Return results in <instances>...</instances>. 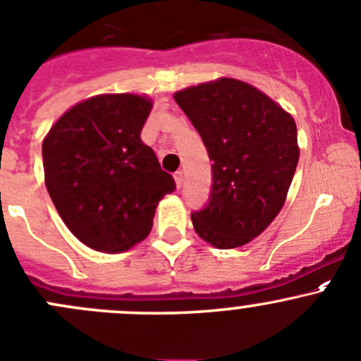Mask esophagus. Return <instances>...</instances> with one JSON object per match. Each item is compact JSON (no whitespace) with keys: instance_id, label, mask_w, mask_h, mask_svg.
Returning a JSON list of instances; mask_svg holds the SVG:
<instances>
[{"instance_id":"esophagus-1","label":"esophagus","mask_w":361,"mask_h":361,"mask_svg":"<svg viewBox=\"0 0 361 361\" xmlns=\"http://www.w3.org/2000/svg\"><path fill=\"white\" fill-rule=\"evenodd\" d=\"M174 180H176V187L181 188V185H183V171H176L174 173Z\"/></svg>"}]
</instances>
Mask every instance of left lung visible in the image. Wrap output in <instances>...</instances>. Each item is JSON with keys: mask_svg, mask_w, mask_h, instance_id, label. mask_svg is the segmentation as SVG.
Instances as JSON below:
<instances>
[{"mask_svg": "<svg viewBox=\"0 0 361 361\" xmlns=\"http://www.w3.org/2000/svg\"><path fill=\"white\" fill-rule=\"evenodd\" d=\"M206 146L208 202L194 229L216 248H236L262 233L282 209L298 166L291 114L247 82L222 77L174 93Z\"/></svg>", "mask_w": 361, "mask_h": 361, "instance_id": "8db88e82", "label": "left lung"}]
</instances>
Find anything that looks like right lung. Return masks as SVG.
I'll return each instance as SVG.
<instances>
[{
	"label": "right lung",
	"instance_id": "add662e5",
	"mask_svg": "<svg viewBox=\"0 0 361 361\" xmlns=\"http://www.w3.org/2000/svg\"><path fill=\"white\" fill-rule=\"evenodd\" d=\"M145 97L99 95L66 111L42 145L45 187L73 236L121 252L152 231L160 199L176 188L141 141Z\"/></svg>",
	"mask_w": 361,
	"mask_h": 361
}]
</instances>
